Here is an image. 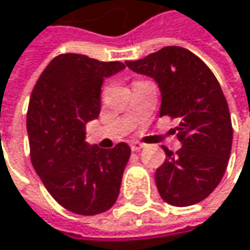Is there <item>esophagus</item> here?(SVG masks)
Wrapping results in <instances>:
<instances>
[{
	"label": "esophagus",
	"instance_id": "34e87169",
	"mask_svg": "<svg viewBox=\"0 0 250 250\" xmlns=\"http://www.w3.org/2000/svg\"><path fill=\"white\" fill-rule=\"evenodd\" d=\"M131 150L133 152H139V150H142L143 147H145V145L143 143H140V142H131Z\"/></svg>",
	"mask_w": 250,
	"mask_h": 250
}]
</instances>
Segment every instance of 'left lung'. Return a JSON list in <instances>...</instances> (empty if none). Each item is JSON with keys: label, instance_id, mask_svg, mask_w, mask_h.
Returning a JSON list of instances; mask_svg holds the SVG:
<instances>
[{"label": "left lung", "instance_id": "1", "mask_svg": "<svg viewBox=\"0 0 250 250\" xmlns=\"http://www.w3.org/2000/svg\"><path fill=\"white\" fill-rule=\"evenodd\" d=\"M127 68L155 79L161 89L159 116L179 120L176 152L162 146L167 159L155 181L164 201L187 207L207 198L220 184L231 150L229 105L210 68L184 47L167 46Z\"/></svg>", "mask_w": 250, "mask_h": 250}]
</instances>
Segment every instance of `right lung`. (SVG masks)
I'll list each match as a JSON object with an SVG mask.
<instances>
[{
  "label": "right lung",
  "mask_w": 250,
  "mask_h": 250,
  "mask_svg": "<svg viewBox=\"0 0 250 250\" xmlns=\"http://www.w3.org/2000/svg\"><path fill=\"white\" fill-rule=\"evenodd\" d=\"M125 68L122 62L59 55L31 92L27 133L33 168L50 195L75 214L95 216L117 201L131 150L125 142L113 149L89 146L85 125L100 116L104 79Z\"/></svg>",
  "instance_id": "1"
}]
</instances>
